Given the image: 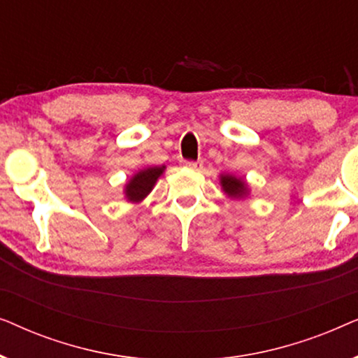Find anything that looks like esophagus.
<instances>
[{"label":"esophagus","mask_w":358,"mask_h":358,"mask_svg":"<svg viewBox=\"0 0 358 358\" xmlns=\"http://www.w3.org/2000/svg\"><path fill=\"white\" fill-rule=\"evenodd\" d=\"M185 168L194 169V171H200L203 168L202 161H185Z\"/></svg>","instance_id":"34e87169"}]
</instances>
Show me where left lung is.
I'll use <instances>...</instances> for the list:
<instances>
[{
    "mask_svg": "<svg viewBox=\"0 0 358 358\" xmlns=\"http://www.w3.org/2000/svg\"><path fill=\"white\" fill-rule=\"evenodd\" d=\"M220 185L227 197L231 200H244L251 194V189L244 178H238L234 174L222 173L220 174Z\"/></svg>",
    "mask_w": 358,
    "mask_h": 358,
    "instance_id": "1",
    "label": "left lung"
}]
</instances>
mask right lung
<instances>
[{
  "label": "right lung",
  "instance_id": "obj_1",
  "mask_svg": "<svg viewBox=\"0 0 358 358\" xmlns=\"http://www.w3.org/2000/svg\"><path fill=\"white\" fill-rule=\"evenodd\" d=\"M166 166H146L143 169H138L124 185V195L127 202L140 203L143 202L153 187L158 182V179L163 176Z\"/></svg>",
  "mask_w": 358,
  "mask_h": 358
}]
</instances>
